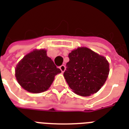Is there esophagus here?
I'll return each mask as SVG.
<instances>
[{
	"instance_id": "34e87169",
	"label": "esophagus",
	"mask_w": 129,
	"mask_h": 129,
	"mask_svg": "<svg viewBox=\"0 0 129 129\" xmlns=\"http://www.w3.org/2000/svg\"><path fill=\"white\" fill-rule=\"evenodd\" d=\"M59 68H60L61 72H64L65 70H66V66H65L64 65H61V66L59 67Z\"/></svg>"
}]
</instances>
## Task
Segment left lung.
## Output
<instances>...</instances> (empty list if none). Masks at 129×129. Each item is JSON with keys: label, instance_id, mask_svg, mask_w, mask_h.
Returning <instances> with one entry per match:
<instances>
[{"label": "left lung", "instance_id": "obj_1", "mask_svg": "<svg viewBox=\"0 0 129 129\" xmlns=\"http://www.w3.org/2000/svg\"><path fill=\"white\" fill-rule=\"evenodd\" d=\"M68 57L63 76L70 88L82 96L96 93L108 76L109 63L106 59L84 47L73 50Z\"/></svg>", "mask_w": 129, "mask_h": 129}]
</instances>
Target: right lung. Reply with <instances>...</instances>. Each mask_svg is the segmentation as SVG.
<instances>
[{
    "instance_id": "obj_1",
    "label": "right lung",
    "mask_w": 129,
    "mask_h": 129,
    "mask_svg": "<svg viewBox=\"0 0 129 129\" xmlns=\"http://www.w3.org/2000/svg\"><path fill=\"white\" fill-rule=\"evenodd\" d=\"M45 49H35L21 59L15 68V76L21 87L31 93L49 89L55 75L61 73Z\"/></svg>"
}]
</instances>
